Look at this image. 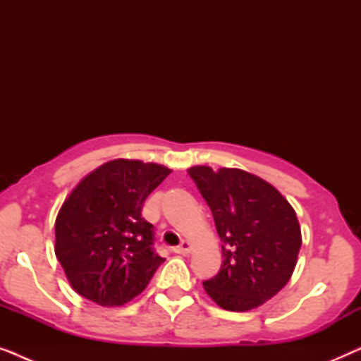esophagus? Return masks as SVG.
Instances as JSON below:
<instances>
[{"mask_svg": "<svg viewBox=\"0 0 361 361\" xmlns=\"http://www.w3.org/2000/svg\"><path fill=\"white\" fill-rule=\"evenodd\" d=\"M190 251H192V243L187 240H184L179 246H176L174 248V253H177V255H189Z\"/></svg>", "mask_w": 361, "mask_h": 361, "instance_id": "34e87169", "label": "esophagus"}]
</instances>
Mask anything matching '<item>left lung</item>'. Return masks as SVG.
Listing matches in <instances>:
<instances>
[{
	"label": "left lung",
	"instance_id": "1",
	"mask_svg": "<svg viewBox=\"0 0 361 361\" xmlns=\"http://www.w3.org/2000/svg\"><path fill=\"white\" fill-rule=\"evenodd\" d=\"M214 215L221 240V268L205 281L216 305L246 312L288 284L302 245L293 205L261 177L241 169H187Z\"/></svg>",
	"mask_w": 361,
	"mask_h": 361
}]
</instances>
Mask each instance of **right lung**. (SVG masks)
I'll list each match as a JSON object with an SVG mask.
<instances>
[{
	"label": "right lung",
	"instance_id": "obj_1",
	"mask_svg": "<svg viewBox=\"0 0 361 361\" xmlns=\"http://www.w3.org/2000/svg\"><path fill=\"white\" fill-rule=\"evenodd\" d=\"M169 174L154 162L113 159L73 187L56 219V256L77 294L115 307L146 289L164 258L141 209Z\"/></svg>",
	"mask_w": 361,
	"mask_h": 361
}]
</instances>
